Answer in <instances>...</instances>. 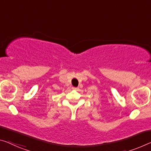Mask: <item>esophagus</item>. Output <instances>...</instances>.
<instances>
[{
  "label": "esophagus",
  "instance_id": "obj_1",
  "mask_svg": "<svg viewBox=\"0 0 151 151\" xmlns=\"http://www.w3.org/2000/svg\"><path fill=\"white\" fill-rule=\"evenodd\" d=\"M73 88V90H77L78 89V87H73V88Z\"/></svg>",
  "mask_w": 151,
  "mask_h": 151
}]
</instances>
